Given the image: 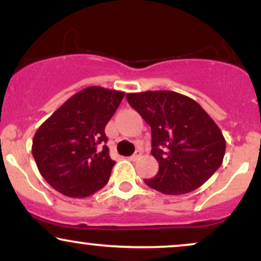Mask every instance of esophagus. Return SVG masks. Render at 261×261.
<instances>
[{
	"mask_svg": "<svg viewBox=\"0 0 261 261\" xmlns=\"http://www.w3.org/2000/svg\"><path fill=\"white\" fill-rule=\"evenodd\" d=\"M140 157H141V152L140 151H136L133 155H130V160L131 161H137Z\"/></svg>",
	"mask_w": 261,
	"mask_h": 261,
	"instance_id": "esophagus-1",
	"label": "esophagus"
}]
</instances>
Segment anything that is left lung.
<instances>
[{"label": "left lung", "instance_id": "1", "mask_svg": "<svg viewBox=\"0 0 261 261\" xmlns=\"http://www.w3.org/2000/svg\"><path fill=\"white\" fill-rule=\"evenodd\" d=\"M127 101L151 126L152 155L160 168L149 188L180 195L200 188L222 164L226 140L197 101L172 91L127 93Z\"/></svg>", "mask_w": 261, "mask_h": 261}]
</instances>
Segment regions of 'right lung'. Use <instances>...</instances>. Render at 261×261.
Returning a JSON list of instances; mask_svg holds the SVG:
<instances>
[{"label":"right lung","mask_w":261,"mask_h":261,"mask_svg":"<svg viewBox=\"0 0 261 261\" xmlns=\"http://www.w3.org/2000/svg\"><path fill=\"white\" fill-rule=\"evenodd\" d=\"M124 95L120 91L88 87L66 100L38 128L33 157L43 178L59 193L82 199L106 187L115 162L104 145V128Z\"/></svg>","instance_id":"1"}]
</instances>
